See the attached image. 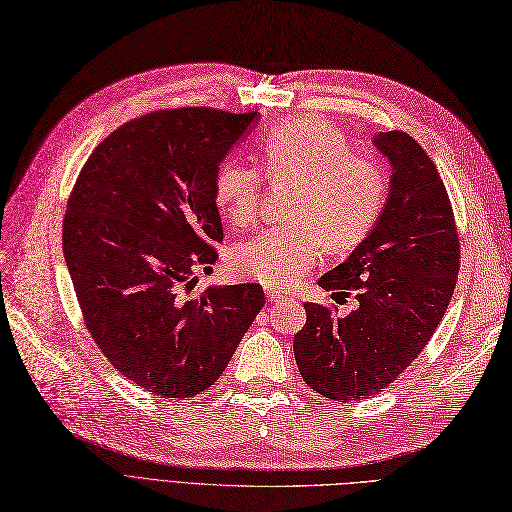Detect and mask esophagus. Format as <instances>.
Wrapping results in <instances>:
<instances>
[{
  "instance_id": "esophagus-1",
  "label": "esophagus",
  "mask_w": 512,
  "mask_h": 512,
  "mask_svg": "<svg viewBox=\"0 0 512 512\" xmlns=\"http://www.w3.org/2000/svg\"><path fill=\"white\" fill-rule=\"evenodd\" d=\"M268 300H270V302H278V300H280V293L274 291V289H270V291H268Z\"/></svg>"
}]
</instances>
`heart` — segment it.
Returning <instances> with one entry per match:
<instances>
[{"label":"heart","instance_id":"heart-1","mask_svg":"<svg viewBox=\"0 0 512 512\" xmlns=\"http://www.w3.org/2000/svg\"><path fill=\"white\" fill-rule=\"evenodd\" d=\"M263 170L272 183H300L285 227L266 229L240 242L229 268L268 289L291 287L317 261L325 244L349 251L364 242L385 208L387 180L370 157L349 153L342 129L323 117L280 123L261 144ZM261 197L257 168L223 161L214 174V204L227 221H255Z\"/></svg>","mask_w":512,"mask_h":512}]
</instances>
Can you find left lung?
<instances>
[{"label":"left lung","instance_id":"8db88e82","mask_svg":"<svg viewBox=\"0 0 512 512\" xmlns=\"http://www.w3.org/2000/svg\"><path fill=\"white\" fill-rule=\"evenodd\" d=\"M391 166L385 208L370 236L319 278L355 293L346 317L304 304L306 325L293 355L310 389L336 402L389 387L434 336L459 272V240L447 189L434 161L404 131L372 138Z\"/></svg>","mask_w":512,"mask_h":512}]
</instances>
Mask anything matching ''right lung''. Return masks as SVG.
I'll use <instances>...</instances> for the list:
<instances>
[{
    "instance_id": "obj_1",
    "label": "right lung",
    "mask_w": 512,
    "mask_h": 512,
    "mask_svg": "<svg viewBox=\"0 0 512 512\" xmlns=\"http://www.w3.org/2000/svg\"><path fill=\"white\" fill-rule=\"evenodd\" d=\"M257 112L176 108L121 125L82 168L63 255L93 340L129 381L191 398L227 368L266 304L261 285H210L223 240L214 174Z\"/></svg>"
}]
</instances>
